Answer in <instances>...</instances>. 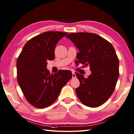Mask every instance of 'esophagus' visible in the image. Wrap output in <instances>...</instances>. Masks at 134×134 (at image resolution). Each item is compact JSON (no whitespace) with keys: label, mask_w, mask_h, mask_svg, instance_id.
Listing matches in <instances>:
<instances>
[{"label":"esophagus","mask_w":134,"mask_h":134,"mask_svg":"<svg viewBox=\"0 0 134 134\" xmlns=\"http://www.w3.org/2000/svg\"><path fill=\"white\" fill-rule=\"evenodd\" d=\"M72 78H76V75L74 72H72Z\"/></svg>","instance_id":"34e87169"}]
</instances>
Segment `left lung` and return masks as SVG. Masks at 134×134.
Listing matches in <instances>:
<instances>
[{
  "instance_id": "left-lung-1",
  "label": "left lung",
  "mask_w": 134,
  "mask_h": 134,
  "mask_svg": "<svg viewBox=\"0 0 134 134\" xmlns=\"http://www.w3.org/2000/svg\"><path fill=\"white\" fill-rule=\"evenodd\" d=\"M70 38L79 52L76 64L90 67L92 74L87 78L78 72L80 82L75 89L76 96L82 104L96 108L106 102L115 89L119 76V61L115 48L107 40L94 33H70Z\"/></svg>"
}]
</instances>
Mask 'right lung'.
<instances>
[{
	"label": "right lung",
	"instance_id": "1",
	"mask_svg": "<svg viewBox=\"0 0 134 134\" xmlns=\"http://www.w3.org/2000/svg\"><path fill=\"white\" fill-rule=\"evenodd\" d=\"M66 35L45 32L34 37L25 44L17 59V81L26 100L36 108L52 104L72 78L70 71L61 70L52 75L47 69V62L55 59L56 44Z\"/></svg>",
	"mask_w": 134,
	"mask_h": 134
}]
</instances>
